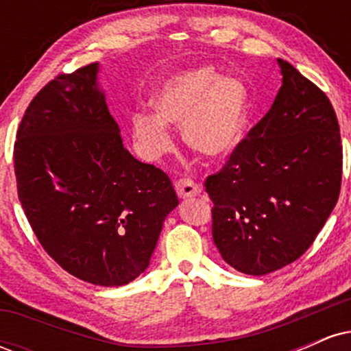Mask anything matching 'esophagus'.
<instances>
[{
  "label": "esophagus",
  "instance_id": "1",
  "mask_svg": "<svg viewBox=\"0 0 351 351\" xmlns=\"http://www.w3.org/2000/svg\"><path fill=\"white\" fill-rule=\"evenodd\" d=\"M175 189L180 198H191V196H196L201 193V186L191 178H180L175 183Z\"/></svg>",
  "mask_w": 351,
  "mask_h": 351
}]
</instances>
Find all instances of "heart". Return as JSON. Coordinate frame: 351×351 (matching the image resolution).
Masks as SVG:
<instances>
[{"label":"heart","mask_w":351,"mask_h":351,"mask_svg":"<svg viewBox=\"0 0 351 351\" xmlns=\"http://www.w3.org/2000/svg\"><path fill=\"white\" fill-rule=\"evenodd\" d=\"M155 117L135 115L134 136L153 156L171 148L165 123L183 125L189 148L211 160L231 155L243 140L249 119V92L241 79L219 77L211 67L184 72L153 100Z\"/></svg>","instance_id":"obj_1"}]
</instances>
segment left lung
Segmentation results:
<instances>
[{"label": "left lung", "mask_w": 351, "mask_h": 351, "mask_svg": "<svg viewBox=\"0 0 351 351\" xmlns=\"http://www.w3.org/2000/svg\"><path fill=\"white\" fill-rule=\"evenodd\" d=\"M279 66L282 87L271 110L204 181L217 251L249 276L299 259L341 188L343 147L332 102L287 60Z\"/></svg>", "instance_id": "8db88e82"}]
</instances>
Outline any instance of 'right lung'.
<instances>
[{
    "instance_id": "1",
    "label": "right lung",
    "mask_w": 351,
    "mask_h": 351,
    "mask_svg": "<svg viewBox=\"0 0 351 351\" xmlns=\"http://www.w3.org/2000/svg\"><path fill=\"white\" fill-rule=\"evenodd\" d=\"M97 71L59 74L36 94L16 132L14 173L44 251L80 280L119 287L148 267L178 198L167 173L125 150Z\"/></svg>"
}]
</instances>
